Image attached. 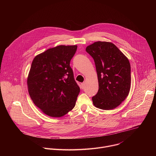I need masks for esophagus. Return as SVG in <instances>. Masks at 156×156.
I'll return each mask as SVG.
<instances>
[{"instance_id":"1","label":"esophagus","mask_w":156,"mask_h":156,"mask_svg":"<svg viewBox=\"0 0 156 156\" xmlns=\"http://www.w3.org/2000/svg\"><path fill=\"white\" fill-rule=\"evenodd\" d=\"M84 87H85V83H81V88L82 89V90H83V89L84 88Z\"/></svg>"}]
</instances>
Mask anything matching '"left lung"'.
Segmentation results:
<instances>
[{"label":"left lung","instance_id":"obj_1","mask_svg":"<svg viewBox=\"0 0 156 156\" xmlns=\"http://www.w3.org/2000/svg\"><path fill=\"white\" fill-rule=\"evenodd\" d=\"M86 51L94 59L99 90L92 98L95 107L102 110L116 108L128 96L131 86V67L128 59L115 44L98 41Z\"/></svg>","mask_w":156,"mask_h":156}]
</instances>
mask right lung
<instances>
[{"instance_id": "1", "label": "right lung", "mask_w": 156, "mask_h": 156, "mask_svg": "<svg viewBox=\"0 0 156 156\" xmlns=\"http://www.w3.org/2000/svg\"><path fill=\"white\" fill-rule=\"evenodd\" d=\"M77 46H58L33 60L28 78L30 96L46 115L60 117L72 110L80 88L70 66Z\"/></svg>"}]
</instances>
